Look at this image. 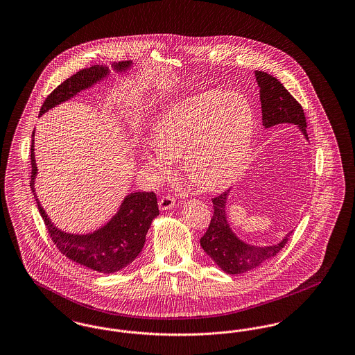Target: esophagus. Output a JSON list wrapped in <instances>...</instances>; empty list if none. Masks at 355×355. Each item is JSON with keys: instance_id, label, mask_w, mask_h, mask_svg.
<instances>
[{"instance_id": "34e87169", "label": "esophagus", "mask_w": 355, "mask_h": 355, "mask_svg": "<svg viewBox=\"0 0 355 355\" xmlns=\"http://www.w3.org/2000/svg\"><path fill=\"white\" fill-rule=\"evenodd\" d=\"M158 205H159V209H161V210H169V209L174 207L175 200H174L171 196H164L162 198H159Z\"/></svg>"}]
</instances>
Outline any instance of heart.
Segmentation results:
<instances>
[{
  "instance_id": "heart-1",
  "label": "heart",
  "mask_w": 355,
  "mask_h": 355,
  "mask_svg": "<svg viewBox=\"0 0 355 355\" xmlns=\"http://www.w3.org/2000/svg\"><path fill=\"white\" fill-rule=\"evenodd\" d=\"M255 114L239 93L209 90L169 105L154 122L145 165L169 174L170 159L184 158L189 180L205 191L230 185L243 168L253 142Z\"/></svg>"
}]
</instances>
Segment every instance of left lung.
Segmentation results:
<instances>
[{
  "label": "left lung",
  "mask_w": 355,
  "mask_h": 355,
  "mask_svg": "<svg viewBox=\"0 0 355 355\" xmlns=\"http://www.w3.org/2000/svg\"><path fill=\"white\" fill-rule=\"evenodd\" d=\"M255 78L259 86V100L262 109V123L270 128L278 123H293L300 128L306 139V117L304 109L298 101L288 93L286 87L275 77L265 71L255 70ZM229 190L214 197V213L206 233L201 238V246L222 270L227 274H242L253 270L275 257L285 248L290 232L279 243L272 246H252L242 242L232 232L226 218V201Z\"/></svg>",
  "instance_id": "left-lung-1"
}]
</instances>
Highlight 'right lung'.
I'll return each instance as SVG.
<instances>
[{
	"label": "right lung",
	"mask_w": 355,
	"mask_h": 355,
	"mask_svg": "<svg viewBox=\"0 0 355 355\" xmlns=\"http://www.w3.org/2000/svg\"><path fill=\"white\" fill-rule=\"evenodd\" d=\"M130 65V61H122L113 67L116 70L122 71ZM107 70L109 69L105 67L94 65L92 68L83 69L69 77L46 97L40 109V116L53 106L67 101L83 89H87L106 77ZM32 137H34V132ZM33 141L32 139L31 149V189L35 197L34 178L37 174V166L34 159ZM35 201L55 248L76 263L103 274L116 272L135 261L137 255L142 252L152 220L159 214L157 197L153 191H135L123 200L117 214L103 227L94 233L81 236L69 234L57 229L45 214L41 203L37 198Z\"/></svg>",
	"instance_id": "add662e5"
}]
</instances>
